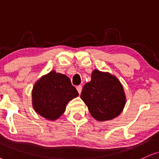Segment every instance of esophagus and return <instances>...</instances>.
<instances>
[{
    "label": "esophagus",
    "mask_w": 159,
    "mask_h": 159,
    "mask_svg": "<svg viewBox=\"0 0 159 159\" xmlns=\"http://www.w3.org/2000/svg\"><path fill=\"white\" fill-rule=\"evenodd\" d=\"M76 90H77V91L79 92V93L80 94V93H81V92H82V89H83V87H82L81 85H78V86H76Z\"/></svg>",
    "instance_id": "obj_1"
}]
</instances>
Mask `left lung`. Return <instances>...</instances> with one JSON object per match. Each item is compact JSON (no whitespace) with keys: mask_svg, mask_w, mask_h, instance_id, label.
Here are the masks:
<instances>
[{"mask_svg":"<svg viewBox=\"0 0 159 159\" xmlns=\"http://www.w3.org/2000/svg\"><path fill=\"white\" fill-rule=\"evenodd\" d=\"M81 99L97 121L111 120L121 113L126 97L122 85L115 76L93 70L91 80L84 85Z\"/></svg>","mask_w":159,"mask_h":159,"instance_id":"obj_1","label":"left lung"}]
</instances>
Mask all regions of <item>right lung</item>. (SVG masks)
Returning <instances> with one entry per match:
<instances>
[{"label":"right lung","instance_id":"1","mask_svg":"<svg viewBox=\"0 0 159 159\" xmlns=\"http://www.w3.org/2000/svg\"><path fill=\"white\" fill-rule=\"evenodd\" d=\"M79 93L67 76L55 70L40 78L32 90L34 111L48 120H56L66 111L68 102Z\"/></svg>","mask_w":159,"mask_h":159}]
</instances>
